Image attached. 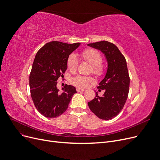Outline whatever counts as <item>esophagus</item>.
I'll list each match as a JSON object with an SVG mask.
<instances>
[{"mask_svg":"<svg viewBox=\"0 0 160 160\" xmlns=\"http://www.w3.org/2000/svg\"><path fill=\"white\" fill-rule=\"evenodd\" d=\"M77 91L78 92H81V91H85V89H81V88H77Z\"/></svg>","mask_w":160,"mask_h":160,"instance_id":"esophagus-1","label":"esophagus"}]
</instances>
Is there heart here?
Listing matches in <instances>:
<instances>
[{
  "mask_svg": "<svg viewBox=\"0 0 160 160\" xmlns=\"http://www.w3.org/2000/svg\"><path fill=\"white\" fill-rule=\"evenodd\" d=\"M81 56L83 60L87 61L93 66V72L97 76H101L103 74L104 69L101 64L102 62V58L100 54L93 48H88L83 50ZM78 65V60L77 55L71 54L69 56L67 60V67L71 72H75L77 69ZM93 78L85 77V76L78 75L72 78L71 80L73 85L80 88H87L90 83L93 82Z\"/></svg>",
  "mask_w": 160,
  "mask_h": 160,
  "instance_id": "b5f03b06",
  "label": "heart"
}]
</instances>
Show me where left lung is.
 <instances>
[{
  "label": "left lung",
  "mask_w": 160,
  "mask_h": 160,
  "mask_svg": "<svg viewBox=\"0 0 160 160\" xmlns=\"http://www.w3.org/2000/svg\"><path fill=\"white\" fill-rule=\"evenodd\" d=\"M89 47L100 50L106 56L108 69L98 89H104L103 96L96 97L88 102L91 112L98 118L110 120L118 115L127 101L130 87V77L127 61L117 47L109 41L89 43Z\"/></svg>",
  "instance_id": "left-lung-1"
}]
</instances>
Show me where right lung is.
Instances as JSON below:
<instances>
[{"instance_id": "right-lung-1", "label": "right lung", "mask_w": 160, "mask_h": 160, "mask_svg": "<svg viewBox=\"0 0 160 160\" xmlns=\"http://www.w3.org/2000/svg\"><path fill=\"white\" fill-rule=\"evenodd\" d=\"M80 45L51 41L41 47L35 56L29 78L30 94L38 111L47 118L63 113L77 93L74 86L67 84L60 92L56 85L67 70V58Z\"/></svg>"}]
</instances>
